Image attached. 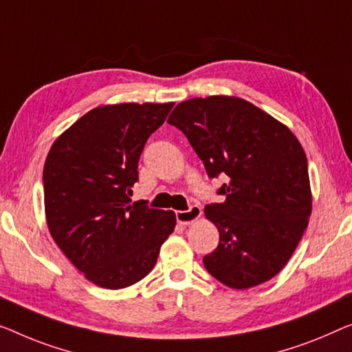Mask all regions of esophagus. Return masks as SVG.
Instances as JSON below:
<instances>
[{
    "label": "esophagus",
    "instance_id": "34e87169",
    "mask_svg": "<svg viewBox=\"0 0 352 352\" xmlns=\"http://www.w3.org/2000/svg\"><path fill=\"white\" fill-rule=\"evenodd\" d=\"M202 210L199 206H191L188 210H180L177 212V221L178 224H183V226H188V224H192L196 219L201 218Z\"/></svg>",
    "mask_w": 352,
    "mask_h": 352
}]
</instances>
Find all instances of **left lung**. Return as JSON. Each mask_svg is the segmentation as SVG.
<instances>
[{
    "instance_id": "1",
    "label": "left lung",
    "mask_w": 352,
    "mask_h": 352,
    "mask_svg": "<svg viewBox=\"0 0 352 352\" xmlns=\"http://www.w3.org/2000/svg\"><path fill=\"white\" fill-rule=\"evenodd\" d=\"M170 124L183 131L207 174H226L224 202L204 213L219 243L204 258L208 274L232 289L274 278L291 259L311 214L303 146L286 124L237 96L214 94L177 104Z\"/></svg>"
}]
</instances>
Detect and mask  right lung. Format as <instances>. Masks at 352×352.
Returning a JSON list of instances; mask_svg holds the SVG:
<instances>
[{"instance_id": "1", "label": "right lung", "mask_w": 352, "mask_h": 352, "mask_svg": "<svg viewBox=\"0 0 352 352\" xmlns=\"http://www.w3.org/2000/svg\"><path fill=\"white\" fill-rule=\"evenodd\" d=\"M174 102L91 109L61 133L44 164V208L52 239L93 285L123 289L153 269L174 232L172 210L131 202L146 139Z\"/></svg>"}]
</instances>
